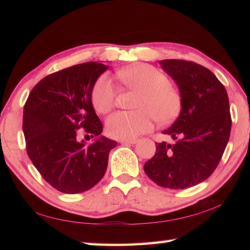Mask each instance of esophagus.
Segmentation results:
<instances>
[{"label":"esophagus","mask_w":250,"mask_h":250,"mask_svg":"<svg viewBox=\"0 0 250 250\" xmlns=\"http://www.w3.org/2000/svg\"><path fill=\"white\" fill-rule=\"evenodd\" d=\"M137 142V139H125V140H120V143H122V145H135Z\"/></svg>","instance_id":"34e87169"}]
</instances>
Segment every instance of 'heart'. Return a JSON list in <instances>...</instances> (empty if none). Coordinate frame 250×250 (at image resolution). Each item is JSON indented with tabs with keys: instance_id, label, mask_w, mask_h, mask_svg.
Segmentation results:
<instances>
[{
	"instance_id": "heart-1",
	"label": "heart",
	"mask_w": 250,
	"mask_h": 250,
	"mask_svg": "<svg viewBox=\"0 0 250 250\" xmlns=\"http://www.w3.org/2000/svg\"><path fill=\"white\" fill-rule=\"evenodd\" d=\"M118 77L130 89L139 92L135 111H118L107 119L110 137L133 139L150 131L156 119L160 124L175 119L181 110L179 91L170 86L166 75L146 64L133 65L118 73ZM91 103L100 113H107L116 104V91L108 75L97 79L91 90Z\"/></svg>"
}]
</instances>
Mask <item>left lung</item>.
Instances as JSON below:
<instances>
[{"label": "left lung", "mask_w": 250, "mask_h": 250, "mask_svg": "<svg viewBox=\"0 0 250 250\" xmlns=\"http://www.w3.org/2000/svg\"><path fill=\"white\" fill-rule=\"evenodd\" d=\"M160 64L179 87L181 112L163 131L175 142L156 143L145 172L159 186L184 189L208 179L217 167L230 135L229 100L224 84L202 65L181 59Z\"/></svg>", "instance_id": "1"}]
</instances>
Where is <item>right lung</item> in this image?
Listing matches in <instances>:
<instances>
[{
  "label": "right lung",
  "instance_id": "add662e5",
  "mask_svg": "<svg viewBox=\"0 0 250 250\" xmlns=\"http://www.w3.org/2000/svg\"><path fill=\"white\" fill-rule=\"evenodd\" d=\"M108 69L88 62L46 76L24 105L23 132L28 158L43 179L66 194L90 189L103 179L109 152L117 142L101 135L103 124L91 103V90ZM94 137L79 140L78 129Z\"/></svg>",
  "mask_w": 250,
  "mask_h": 250
}]
</instances>
